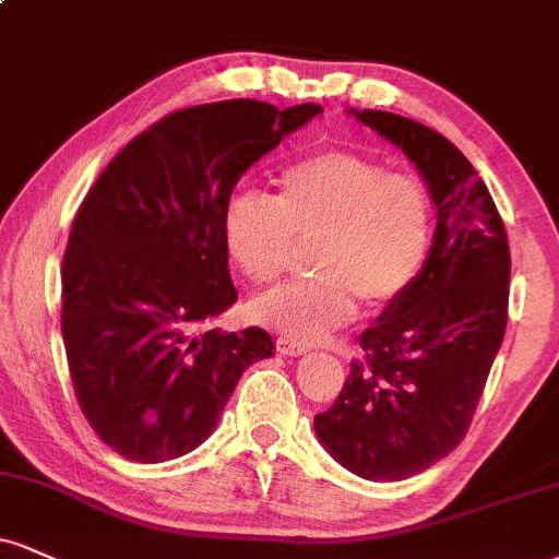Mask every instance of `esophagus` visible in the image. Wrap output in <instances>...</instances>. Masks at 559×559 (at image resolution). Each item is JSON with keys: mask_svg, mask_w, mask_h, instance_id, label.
<instances>
[{"mask_svg": "<svg viewBox=\"0 0 559 559\" xmlns=\"http://www.w3.org/2000/svg\"><path fill=\"white\" fill-rule=\"evenodd\" d=\"M275 346H278V352L286 354V356L307 354V346L299 344V341H292V338H278V341H275Z\"/></svg>", "mask_w": 559, "mask_h": 559, "instance_id": "1", "label": "esophagus"}]
</instances>
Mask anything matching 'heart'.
<instances>
[{
  "instance_id": "1",
  "label": "heart",
  "mask_w": 559,
  "mask_h": 559,
  "mask_svg": "<svg viewBox=\"0 0 559 559\" xmlns=\"http://www.w3.org/2000/svg\"><path fill=\"white\" fill-rule=\"evenodd\" d=\"M432 198L412 174L354 151L314 153L278 177V194L234 192L224 211L228 258L265 286L309 247V281L262 294L250 314L288 338H328L356 314L390 305L414 284L432 241Z\"/></svg>"
}]
</instances>
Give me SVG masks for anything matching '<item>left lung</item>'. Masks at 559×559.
Masks as SVG:
<instances>
[{"instance_id": "1", "label": "left lung", "mask_w": 559, "mask_h": 559, "mask_svg": "<svg viewBox=\"0 0 559 559\" xmlns=\"http://www.w3.org/2000/svg\"><path fill=\"white\" fill-rule=\"evenodd\" d=\"M352 114L416 164L437 226L414 284L359 335L365 359L314 432L352 474L401 481L468 432L506 335L510 247L487 185L448 138L399 114Z\"/></svg>"}]
</instances>
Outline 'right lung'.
I'll return each mask as SVG.
<instances>
[{
  "label": "right lung",
  "mask_w": 559,
  "mask_h": 559,
  "mask_svg": "<svg viewBox=\"0 0 559 559\" xmlns=\"http://www.w3.org/2000/svg\"><path fill=\"white\" fill-rule=\"evenodd\" d=\"M318 114L190 106L132 138L87 190L62 262V338L85 419L124 459L190 453L241 372L273 356L262 328H207L237 301L224 211L241 174Z\"/></svg>",
  "instance_id": "add662e5"
}]
</instances>
